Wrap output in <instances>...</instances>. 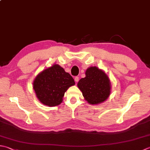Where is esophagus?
I'll list each match as a JSON object with an SVG mask.
<instances>
[{
    "mask_svg": "<svg viewBox=\"0 0 150 150\" xmlns=\"http://www.w3.org/2000/svg\"><path fill=\"white\" fill-rule=\"evenodd\" d=\"M74 79H75V82H77H77L79 81V77H75L74 78Z\"/></svg>",
    "mask_w": 150,
    "mask_h": 150,
    "instance_id": "esophagus-1",
    "label": "esophagus"
}]
</instances>
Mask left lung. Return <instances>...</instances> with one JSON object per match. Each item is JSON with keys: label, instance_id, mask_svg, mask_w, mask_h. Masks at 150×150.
<instances>
[{"label": "left lung", "instance_id": "left-lung-1", "mask_svg": "<svg viewBox=\"0 0 150 150\" xmlns=\"http://www.w3.org/2000/svg\"><path fill=\"white\" fill-rule=\"evenodd\" d=\"M84 99L92 105L103 102L110 93V80L102 70L97 67H90L86 71V77L77 84Z\"/></svg>", "mask_w": 150, "mask_h": 150}]
</instances>
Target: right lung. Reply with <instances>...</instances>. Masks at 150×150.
<instances>
[{
    "label": "right lung",
    "instance_id": "obj_1",
    "mask_svg": "<svg viewBox=\"0 0 150 150\" xmlns=\"http://www.w3.org/2000/svg\"><path fill=\"white\" fill-rule=\"evenodd\" d=\"M74 84V79L69 73L59 65L54 64L37 75L33 88L41 103L54 107L62 102L66 90Z\"/></svg>",
    "mask_w": 150,
    "mask_h": 150
}]
</instances>
